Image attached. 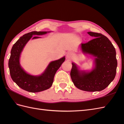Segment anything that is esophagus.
<instances>
[{"label":"esophagus","mask_w":124,"mask_h":124,"mask_svg":"<svg viewBox=\"0 0 124 124\" xmlns=\"http://www.w3.org/2000/svg\"><path fill=\"white\" fill-rule=\"evenodd\" d=\"M73 57V53L69 52L67 53V58L68 59H71Z\"/></svg>","instance_id":"esophagus-1"}]
</instances>
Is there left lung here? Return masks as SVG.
Listing matches in <instances>:
<instances>
[{"instance_id":"left-lung-1","label":"left lung","mask_w":124,"mask_h":124,"mask_svg":"<svg viewBox=\"0 0 124 124\" xmlns=\"http://www.w3.org/2000/svg\"><path fill=\"white\" fill-rule=\"evenodd\" d=\"M87 33L95 38L86 44H81L78 48L83 54L94 58L93 67L91 70H81L72 62L70 76L75 86L80 90L99 92L108 86L115 77L116 52L107 37L93 32Z\"/></svg>"}]
</instances>
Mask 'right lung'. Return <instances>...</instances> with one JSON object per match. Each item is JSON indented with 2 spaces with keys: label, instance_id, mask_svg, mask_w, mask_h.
Returning a JSON list of instances; mask_svg holds the SVG:
<instances>
[{
  "label": "right lung",
  "instance_id": "right-lung-1",
  "mask_svg": "<svg viewBox=\"0 0 124 124\" xmlns=\"http://www.w3.org/2000/svg\"><path fill=\"white\" fill-rule=\"evenodd\" d=\"M52 31H32L21 37L13 45L10 51L8 61L9 72L12 80L20 88L31 92H41L49 88L53 83L54 77L57 70L65 60V56L51 61L44 71L40 75H32L27 72L20 64V57L26 44L31 39L40 38L39 36Z\"/></svg>",
  "mask_w": 124,
  "mask_h": 124
}]
</instances>
